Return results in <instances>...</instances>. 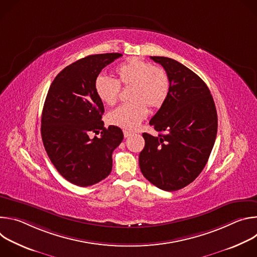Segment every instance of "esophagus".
<instances>
[{
  "label": "esophagus",
  "instance_id": "esophagus-1",
  "mask_svg": "<svg viewBox=\"0 0 257 257\" xmlns=\"http://www.w3.org/2000/svg\"><path fill=\"white\" fill-rule=\"evenodd\" d=\"M123 133H124V137H125V138L129 137V136L132 134V132H130V131H127V130H124V131H123Z\"/></svg>",
  "mask_w": 257,
  "mask_h": 257
}]
</instances>
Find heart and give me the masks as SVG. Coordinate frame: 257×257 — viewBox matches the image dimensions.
I'll list each match as a JSON object with an SVG mask.
<instances>
[{"mask_svg":"<svg viewBox=\"0 0 257 257\" xmlns=\"http://www.w3.org/2000/svg\"><path fill=\"white\" fill-rule=\"evenodd\" d=\"M117 81L98 76L94 90L105 105H114L120 93V85L131 86L128 94L130 102L124 103L107 114V122L128 130L136 129L148 116L149 108L160 107L168 96L170 81L166 71L138 59H129L116 70Z\"/></svg>","mask_w":257,"mask_h":257,"instance_id":"b5f03b06","label":"heart"}]
</instances>
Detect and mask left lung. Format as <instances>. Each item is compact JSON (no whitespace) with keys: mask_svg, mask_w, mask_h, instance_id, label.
Instances as JSON below:
<instances>
[{"mask_svg":"<svg viewBox=\"0 0 257 257\" xmlns=\"http://www.w3.org/2000/svg\"><path fill=\"white\" fill-rule=\"evenodd\" d=\"M170 81L169 93L150 125L160 134L143 133L139 155L143 176L158 188H184L205 167L217 131L213 98L204 81L189 68L167 57H151Z\"/></svg>","mask_w":257,"mask_h":257,"instance_id":"1","label":"left lung"}]
</instances>
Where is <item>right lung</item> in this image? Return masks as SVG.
I'll return each mask as SVG.
<instances>
[{
	"mask_svg": "<svg viewBox=\"0 0 257 257\" xmlns=\"http://www.w3.org/2000/svg\"><path fill=\"white\" fill-rule=\"evenodd\" d=\"M119 53L90 55L64 68L48 91L42 114L45 150L57 171L70 183L91 186L112 171V154L123 140L117 126L103 127V103L94 82ZM91 133L100 138H90Z\"/></svg>",
	"mask_w": 257,
	"mask_h": 257,
	"instance_id": "add662e5",
	"label": "right lung"
}]
</instances>
